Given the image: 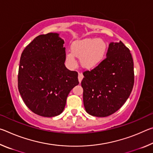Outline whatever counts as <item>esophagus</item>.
Wrapping results in <instances>:
<instances>
[{"mask_svg": "<svg viewBox=\"0 0 153 153\" xmlns=\"http://www.w3.org/2000/svg\"><path fill=\"white\" fill-rule=\"evenodd\" d=\"M83 77H84V76H83V74L81 73H79L78 74V80H79V82L81 83L82 80L83 79Z\"/></svg>", "mask_w": 153, "mask_h": 153, "instance_id": "esophagus-1", "label": "esophagus"}]
</instances>
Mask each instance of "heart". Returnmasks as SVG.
<instances>
[{
  "label": "heart",
  "mask_w": 153,
  "mask_h": 153,
  "mask_svg": "<svg viewBox=\"0 0 153 153\" xmlns=\"http://www.w3.org/2000/svg\"><path fill=\"white\" fill-rule=\"evenodd\" d=\"M107 46L104 40L100 38H86L76 41L71 45V52L66 54V61L71 67H76V56L79 58L82 67L90 70L94 69L105 59Z\"/></svg>",
  "instance_id": "1"
}]
</instances>
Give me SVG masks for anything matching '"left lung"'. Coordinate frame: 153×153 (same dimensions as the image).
<instances>
[{"instance_id":"obj_1","label":"left lung","mask_w":153,"mask_h":153,"mask_svg":"<svg viewBox=\"0 0 153 153\" xmlns=\"http://www.w3.org/2000/svg\"><path fill=\"white\" fill-rule=\"evenodd\" d=\"M83 75L81 84L86 112L98 117L112 115L122 107L133 88L134 62L130 51L121 41L111 42L107 58Z\"/></svg>"}]
</instances>
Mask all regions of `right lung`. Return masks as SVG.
<instances>
[{"instance_id": "1", "label": "right lung", "mask_w": 153, "mask_h": 153, "mask_svg": "<svg viewBox=\"0 0 153 153\" xmlns=\"http://www.w3.org/2000/svg\"><path fill=\"white\" fill-rule=\"evenodd\" d=\"M64 40L57 33L37 36L23 51L18 89L25 105L37 115L52 117L65 107L69 93L78 85V74L65 65Z\"/></svg>"}]
</instances>
